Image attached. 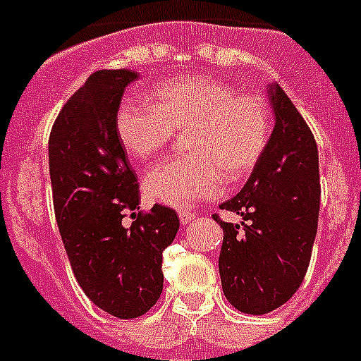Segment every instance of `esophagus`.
<instances>
[{
	"label": "esophagus",
	"mask_w": 361,
	"mask_h": 361,
	"mask_svg": "<svg viewBox=\"0 0 361 361\" xmlns=\"http://www.w3.org/2000/svg\"><path fill=\"white\" fill-rule=\"evenodd\" d=\"M178 219H180V223L186 226V224H190L195 219V215L192 214V212H178Z\"/></svg>",
	"instance_id": "obj_1"
}]
</instances>
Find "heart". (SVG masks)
Returning a JSON list of instances; mask_svg holds the SVG:
<instances>
[{
    "mask_svg": "<svg viewBox=\"0 0 361 361\" xmlns=\"http://www.w3.org/2000/svg\"><path fill=\"white\" fill-rule=\"evenodd\" d=\"M153 104L126 100L116 111V135L138 160L157 155L173 131L186 135L188 157H175L144 177L149 201L190 208L223 192L224 175L239 180L259 164L270 138V111L257 94L237 92L206 75L168 80L151 92Z\"/></svg>",
    "mask_w": 361,
    "mask_h": 361,
    "instance_id": "obj_1",
    "label": "heart"
}]
</instances>
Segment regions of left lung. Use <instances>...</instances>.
<instances>
[{
  "instance_id": "1",
  "label": "left lung",
  "mask_w": 361,
  "mask_h": 361,
  "mask_svg": "<svg viewBox=\"0 0 361 361\" xmlns=\"http://www.w3.org/2000/svg\"><path fill=\"white\" fill-rule=\"evenodd\" d=\"M274 111L269 146L245 188L221 208L241 215L224 223L219 274L226 300L245 314H267L300 288L319 215L318 146L279 84L267 87Z\"/></svg>"
}]
</instances>
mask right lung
Wrapping results in <instances>:
<instances>
[{
    "mask_svg": "<svg viewBox=\"0 0 361 361\" xmlns=\"http://www.w3.org/2000/svg\"><path fill=\"white\" fill-rule=\"evenodd\" d=\"M138 78L129 69L92 73L69 98L49 138L54 214L76 281L98 309L138 318L162 292V252L178 230L175 210L155 204L135 214L138 184L116 135L124 89ZM137 216L131 227L121 219Z\"/></svg>",
    "mask_w": 361,
    "mask_h": 361,
    "instance_id": "add662e5",
    "label": "right lung"
}]
</instances>
